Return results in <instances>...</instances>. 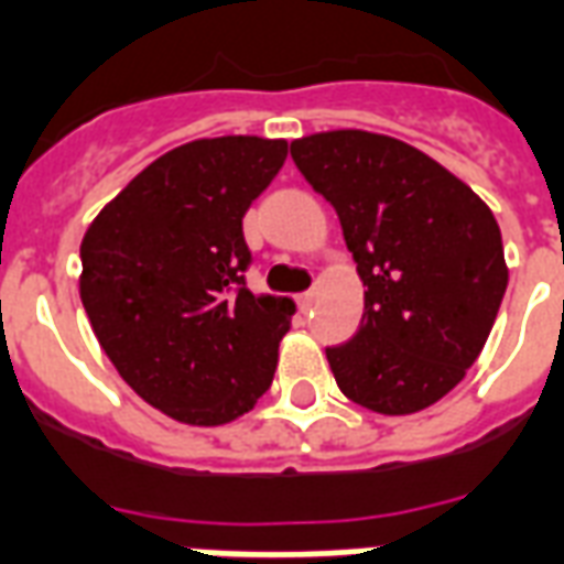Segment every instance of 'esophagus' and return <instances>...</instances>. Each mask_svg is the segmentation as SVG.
Returning <instances> with one entry per match:
<instances>
[{"label": "esophagus", "mask_w": 564, "mask_h": 564, "mask_svg": "<svg viewBox=\"0 0 564 564\" xmlns=\"http://www.w3.org/2000/svg\"><path fill=\"white\" fill-rule=\"evenodd\" d=\"M295 301H299L301 311H311V304H313V301H316V290L301 292V295H299V299H295Z\"/></svg>", "instance_id": "1"}]
</instances>
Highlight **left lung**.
<instances>
[{
	"label": "left lung",
	"mask_w": 564,
	"mask_h": 564,
	"mask_svg": "<svg viewBox=\"0 0 564 564\" xmlns=\"http://www.w3.org/2000/svg\"><path fill=\"white\" fill-rule=\"evenodd\" d=\"M304 180L337 209L364 281L358 334L325 349L339 390L384 416L453 390L491 334L509 265L482 197L405 141L367 129L290 144Z\"/></svg>",
	"instance_id": "left-lung-1"
}]
</instances>
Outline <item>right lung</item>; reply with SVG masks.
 I'll list each match as a JSON object with an SVG mask.
<instances>
[{
  "label": "right lung",
  "mask_w": 564,
  "mask_h": 564,
  "mask_svg": "<svg viewBox=\"0 0 564 564\" xmlns=\"http://www.w3.org/2000/svg\"><path fill=\"white\" fill-rule=\"evenodd\" d=\"M283 159V139L188 141L85 230L79 295L94 334L120 378L177 423H234L272 384L295 304L245 286L242 218Z\"/></svg>",
  "instance_id": "add662e5"
}]
</instances>
